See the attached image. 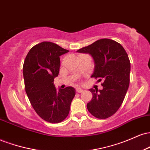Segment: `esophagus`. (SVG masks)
<instances>
[{"label": "esophagus", "instance_id": "34e87169", "mask_svg": "<svg viewBox=\"0 0 150 150\" xmlns=\"http://www.w3.org/2000/svg\"><path fill=\"white\" fill-rule=\"evenodd\" d=\"M76 92L77 93H81L83 92V89H81V88H79V87H77V88H76Z\"/></svg>", "mask_w": 150, "mask_h": 150}]
</instances>
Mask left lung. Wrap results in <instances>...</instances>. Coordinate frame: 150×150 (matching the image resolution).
I'll return each instance as SVG.
<instances>
[{
  "instance_id": "obj_1",
  "label": "left lung",
  "mask_w": 150,
  "mask_h": 150,
  "mask_svg": "<svg viewBox=\"0 0 150 150\" xmlns=\"http://www.w3.org/2000/svg\"><path fill=\"white\" fill-rule=\"evenodd\" d=\"M77 52L92 56L94 69L91 77L103 80L102 89H89L93 97L87 104L89 112L100 119L113 116L124 100L130 83V63L126 51L118 42L102 39Z\"/></svg>"
}]
</instances>
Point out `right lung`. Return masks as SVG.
Returning <instances> with one entry per match:
<instances>
[{
    "label": "right lung",
    "instance_id": "add662e5",
    "mask_svg": "<svg viewBox=\"0 0 150 150\" xmlns=\"http://www.w3.org/2000/svg\"><path fill=\"white\" fill-rule=\"evenodd\" d=\"M68 51L54 43L44 42L30 50L24 62L27 97L37 114L51 123H60L68 116L75 95L73 87L58 91L53 84L59 73L60 56Z\"/></svg>",
    "mask_w": 150,
    "mask_h": 150
}]
</instances>
